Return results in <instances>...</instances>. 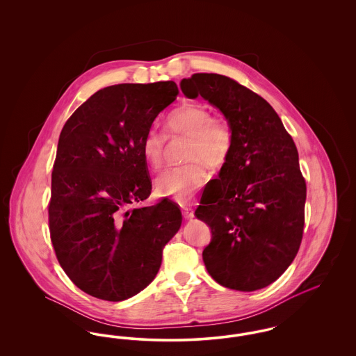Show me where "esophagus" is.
Wrapping results in <instances>:
<instances>
[{"instance_id": "obj_1", "label": "esophagus", "mask_w": 356, "mask_h": 356, "mask_svg": "<svg viewBox=\"0 0 356 356\" xmlns=\"http://www.w3.org/2000/svg\"><path fill=\"white\" fill-rule=\"evenodd\" d=\"M183 216L186 218V219H192L193 218V209L192 208H183Z\"/></svg>"}]
</instances>
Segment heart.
I'll list each match as a JSON object with an SVG mask.
<instances>
[{
  "label": "heart",
  "mask_w": 356,
  "mask_h": 356,
  "mask_svg": "<svg viewBox=\"0 0 356 356\" xmlns=\"http://www.w3.org/2000/svg\"><path fill=\"white\" fill-rule=\"evenodd\" d=\"M170 136H189L186 165L163 172L154 181L156 192L176 203H191L196 191L207 179V167L219 168L231 152L232 134L225 121L212 118L211 111L199 102L184 104L175 109L167 119ZM165 135L149 129L141 141V153L148 165L157 170L164 160Z\"/></svg>",
  "instance_id": "b5f03b06"
}]
</instances>
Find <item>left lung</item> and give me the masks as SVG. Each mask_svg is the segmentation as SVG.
Listing matches in <instances>:
<instances>
[{"label":"left lung","mask_w":356,"mask_h":356,"mask_svg":"<svg viewBox=\"0 0 356 356\" xmlns=\"http://www.w3.org/2000/svg\"><path fill=\"white\" fill-rule=\"evenodd\" d=\"M180 88L218 108L232 134L228 159L195 212L212 232L205 268L222 287H267L291 266L303 236L307 189L296 145L271 105L229 77L195 73Z\"/></svg>","instance_id":"obj_1"}]
</instances>
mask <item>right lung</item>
Returning a JSON list of instances; mask_svg holds the SVG:
<instances>
[{
    "label": "right lung",
    "instance_id": "1",
    "mask_svg": "<svg viewBox=\"0 0 356 356\" xmlns=\"http://www.w3.org/2000/svg\"><path fill=\"white\" fill-rule=\"evenodd\" d=\"M179 95L173 81L106 86L65 122L51 172V238L60 266L85 293L121 302L152 283L163 248L181 225L151 195L141 141Z\"/></svg>",
    "mask_w": 356,
    "mask_h": 356
}]
</instances>
